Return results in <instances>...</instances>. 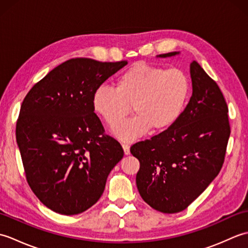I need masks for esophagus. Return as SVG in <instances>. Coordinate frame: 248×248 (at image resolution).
Segmentation results:
<instances>
[{
	"instance_id": "esophagus-1",
	"label": "esophagus",
	"mask_w": 248,
	"mask_h": 248,
	"mask_svg": "<svg viewBox=\"0 0 248 248\" xmlns=\"http://www.w3.org/2000/svg\"><path fill=\"white\" fill-rule=\"evenodd\" d=\"M123 149H124V152L125 155H130V146L128 144H123Z\"/></svg>"
}]
</instances>
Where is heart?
<instances>
[{
    "instance_id": "obj_1",
    "label": "heart",
    "mask_w": 248,
    "mask_h": 248,
    "mask_svg": "<svg viewBox=\"0 0 248 248\" xmlns=\"http://www.w3.org/2000/svg\"><path fill=\"white\" fill-rule=\"evenodd\" d=\"M191 81L179 68L140 62L121 75L116 88L99 86L92 97L93 112L115 128L133 107L136 116L114 130L123 141H133L154 129L162 132L180 118L191 94Z\"/></svg>"
}]
</instances>
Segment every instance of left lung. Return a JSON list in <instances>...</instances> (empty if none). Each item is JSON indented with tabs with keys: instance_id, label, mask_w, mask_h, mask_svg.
<instances>
[{
	"instance_id": "left-lung-1",
	"label": "left lung",
	"mask_w": 248,
	"mask_h": 248,
	"mask_svg": "<svg viewBox=\"0 0 248 248\" xmlns=\"http://www.w3.org/2000/svg\"><path fill=\"white\" fill-rule=\"evenodd\" d=\"M189 73L193 93L177 123L130 149L140 161L136 186L141 198L168 214L186 209L218 175L230 136L227 103L218 85L196 61Z\"/></svg>"
}]
</instances>
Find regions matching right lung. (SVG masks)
Returning a JSON list of instances; mask_svg holds the SVG:
<instances>
[{
  "instance_id": "right-lung-1",
  "label": "right lung",
  "mask_w": 248,
  "mask_h": 248,
  "mask_svg": "<svg viewBox=\"0 0 248 248\" xmlns=\"http://www.w3.org/2000/svg\"><path fill=\"white\" fill-rule=\"evenodd\" d=\"M72 59L31 87L21 105L16 139L26 179L52 211H86L103 194L124 150L93 113L94 89L127 65Z\"/></svg>"
}]
</instances>
